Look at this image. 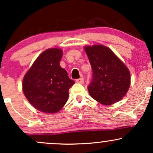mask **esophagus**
<instances>
[{
	"instance_id": "1",
	"label": "esophagus",
	"mask_w": 153,
	"mask_h": 153,
	"mask_svg": "<svg viewBox=\"0 0 153 153\" xmlns=\"http://www.w3.org/2000/svg\"><path fill=\"white\" fill-rule=\"evenodd\" d=\"M76 82H78V83H80V84H82L84 82L83 78H79V79H77Z\"/></svg>"
}]
</instances>
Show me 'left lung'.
Wrapping results in <instances>:
<instances>
[{"mask_svg": "<svg viewBox=\"0 0 153 153\" xmlns=\"http://www.w3.org/2000/svg\"><path fill=\"white\" fill-rule=\"evenodd\" d=\"M84 50L93 71V80L88 86L90 96L106 106L122 100L131 84L127 67L104 45H88L84 47Z\"/></svg>", "mask_w": 153, "mask_h": 153, "instance_id": "8db88e82", "label": "left lung"}]
</instances>
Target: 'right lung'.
<instances>
[{
  "label": "right lung",
  "instance_id": "1",
  "mask_svg": "<svg viewBox=\"0 0 153 153\" xmlns=\"http://www.w3.org/2000/svg\"><path fill=\"white\" fill-rule=\"evenodd\" d=\"M62 50L50 48L35 59L23 78L24 96L34 108L46 114L58 112L69 96V89L75 82L59 65Z\"/></svg>",
  "mask_w": 153,
  "mask_h": 153
}]
</instances>
